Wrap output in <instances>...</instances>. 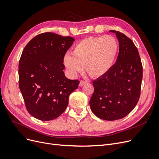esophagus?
<instances>
[{"label": "esophagus", "instance_id": "esophagus-1", "mask_svg": "<svg viewBox=\"0 0 159 159\" xmlns=\"http://www.w3.org/2000/svg\"><path fill=\"white\" fill-rule=\"evenodd\" d=\"M85 82L84 81H82V80H81L80 81V84H79V86L80 87H81V86H83L84 85H85Z\"/></svg>", "mask_w": 159, "mask_h": 159}]
</instances>
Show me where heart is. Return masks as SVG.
Segmentation results:
<instances>
[{
  "label": "heart",
  "mask_w": 159,
  "mask_h": 159,
  "mask_svg": "<svg viewBox=\"0 0 159 159\" xmlns=\"http://www.w3.org/2000/svg\"><path fill=\"white\" fill-rule=\"evenodd\" d=\"M118 49L117 41L111 36L88 37L75 45L73 56L70 54L64 56V64L72 76L85 66L91 77L102 78L112 69Z\"/></svg>",
  "instance_id": "heart-1"
}]
</instances>
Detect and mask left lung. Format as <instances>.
Instances as JSON below:
<instances>
[{
    "label": "left lung",
    "instance_id": "obj_1",
    "mask_svg": "<svg viewBox=\"0 0 159 159\" xmlns=\"http://www.w3.org/2000/svg\"><path fill=\"white\" fill-rule=\"evenodd\" d=\"M110 32L115 33L119 40V54L109 73L93 81L94 92L89 105L98 117L115 121L127 116L137 104L143 66L133 42L121 32Z\"/></svg>",
    "mask_w": 159,
    "mask_h": 159
}]
</instances>
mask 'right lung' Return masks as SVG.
Wrapping results in <instances>:
<instances>
[{
	"mask_svg": "<svg viewBox=\"0 0 159 159\" xmlns=\"http://www.w3.org/2000/svg\"><path fill=\"white\" fill-rule=\"evenodd\" d=\"M74 38L45 32L28 43L19 61V88L26 109L41 121H50L64 112L70 95L80 81L64 74V57Z\"/></svg>",
	"mask_w": 159,
	"mask_h": 159,
	"instance_id": "add662e5",
	"label": "right lung"
}]
</instances>
